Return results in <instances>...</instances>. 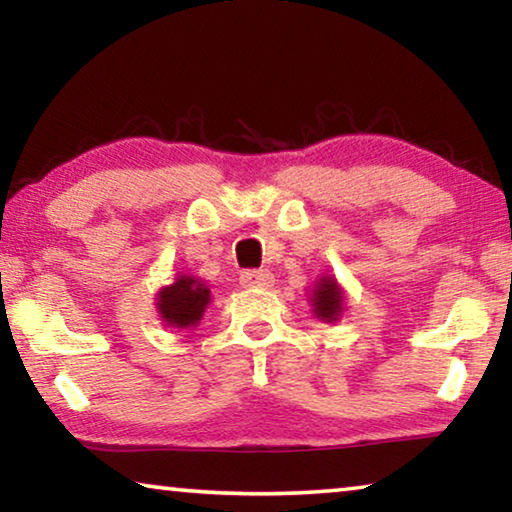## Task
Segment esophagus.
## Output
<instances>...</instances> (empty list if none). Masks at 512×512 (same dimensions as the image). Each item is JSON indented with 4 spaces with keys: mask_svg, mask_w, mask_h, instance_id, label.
<instances>
[{
    "mask_svg": "<svg viewBox=\"0 0 512 512\" xmlns=\"http://www.w3.org/2000/svg\"><path fill=\"white\" fill-rule=\"evenodd\" d=\"M239 280L246 289H269V287H273V273H269V271H255V269L243 271Z\"/></svg>",
    "mask_w": 512,
    "mask_h": 512,
    "instance_id": "obj_1",
    "label": "esophagus"
}]
</instances>
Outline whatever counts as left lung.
Segmentation results:
<instances>
[{"instance_id": "obj_1", "label": "left lung", "mask_w": 512, "mask_h": 512, "mask_svg": "<svg viewBox=\"0 0 512 512\" xmlns=\"http://www.w3.org/2000/svg\"><path fill=\"white\" fill-rule=\"evenodd\" d=\"M312 307H314V314L319 316L321 321L332 323L337 321L339 316L344 312V294H342V287L337 285L335 278H321L316 282V287L312 289Z\"/></svg>"}]
</instances>
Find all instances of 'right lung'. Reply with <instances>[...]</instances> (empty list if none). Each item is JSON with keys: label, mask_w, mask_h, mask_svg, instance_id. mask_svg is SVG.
Wrapping results in <instances>:
<instances>
[{"label": "right lung", "mask_w": 512, "mask_h": 512, "mask_svg": "<svg viewBox=\"0 0 512 512\" xmlns=\"http://www.w3.org/2000/svg\"><path fill=\"white\" fill-rule=\"evenodd\" d=\"M209 300H212V291L205 282L193 275H177L173 285L157 294V312L166 326L193 328L205 314Z\"/></svg>", "instance_id": "right-lung-1"}]
</instances>
